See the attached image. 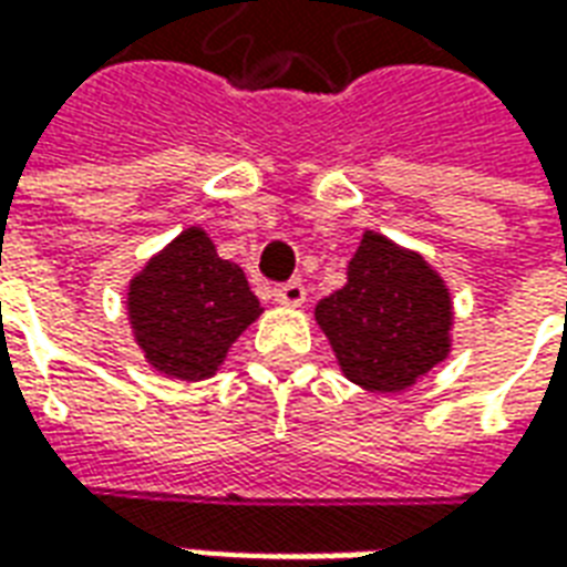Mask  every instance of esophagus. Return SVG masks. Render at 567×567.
Returning <instances> with one entry per match:
<instances>
[{
    "mask_svg": "<svg viewBox=\"0 0 567 567\" xmlns=\"http://www.w3.org/2000/svg\"><path fill=\"white\" fill-rule=\"evenodd\" d=\"M272 297H276V303H282V307H300V303L307 300V288H303L300 279H295V282L279 285V288L272 291Z\"/></svg>",
    "mask_w": 567,
    "mask_h": 567,
    "instance_id": "obj_1",
    "label": "esophagus"
}]
</instances>
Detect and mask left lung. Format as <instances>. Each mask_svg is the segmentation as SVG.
Segmentation results:
<instances>
[{"instance_id": "8db88e82", "label": "left lung", "mask_w": 567, "mask_h": 567, "mask_svg": "<svg viewBox=\"0 0 567 567\" xmlns=\"http://www.w3.org/2000/svg\"><path fill=\"white\" fill-rule=\"evenodd\" d=\"M349 382L368 392L401 394L452 352L450 285L413 248L364 230L346 267V285L316 303Z\"/></svg>"}]
</instances>
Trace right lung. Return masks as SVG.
Masks as SVG:
<instances>
[{"instance_id":"obj_1","label":"right lung","mask_w":567,"mask_h":567,"mask_svg":"<svg viewBox=\"0 0 567 567\" xmlns=\"http://www.w3.org/2000/svg\"><path fill=\"white\" fill-rule=\"evenodd\" d=\"M260 312L243 267L218 258L197 224L148 258L127 288L130 331L145 361L169 380L215 377Z\"/></svg>"}]
</instances>
